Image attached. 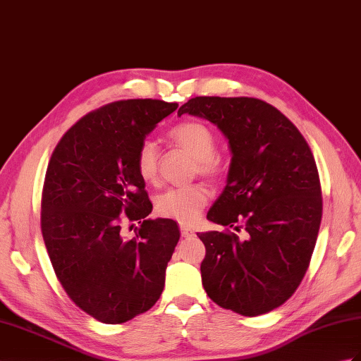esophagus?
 <instances>
[{"mask_svg":"<svg viewBox=\"0 0 361 361\" xmlns=\"http://www.w3.org/2000/svg\"><path fill=\"white\" fill-rule=\"evenodd\" d=\"M180 231H181V235H183V237H186V238H189V237H194V235H195L194 231H192L190 228H188V226H181Z\"/></svg>","mask_w":361,"mask_h":361,"instance_id":"esophagus-1","label":"esophagus"}]
</instances>
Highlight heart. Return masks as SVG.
I'll use <instances>...</instances> for the list:
<instances>
[{
	"label": "heart",
	"instance_id": "1",
	"mask_svg": "<svg viewBox=\"0 0 361 361\" xmlns=\"http://www.w3.org/2000/svg\"><path fill=\"white\" fill-rule=\"evenodd\" d=\"M169 140L175 146L186 150L197 160L195 171L207 178H216L223 173V161L216 155V138L212 129L203 121L189 120L175 126L169 132ZM135 166L140 178L154 184L158 180V146L152 140H145L140 145L135 157ZM209 201V190L201 184L171 188L158 195L155 209L164 219L178 223H194Z\"/></svg>",
	"mask_w": 361,
	"mask_h": 361
}]
</instances>
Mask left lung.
<instances>
[{
	"mask_svg": "<svg viewBox=\"0 0 361 361\" xmlns=\"http://www.w3.org/2000/svg\"><path fill=\"white\" fill-rule=\"evenodd\" d=\"M214 123L229 140L228 183L207 220L228 229L204 243L201 281L214 303L255 317L292 297L322 223L320 177L311 147L279 109L258 98L195 97L178 109Z\"/></svg>",
	"mask_w": 361,
	"mask_h": 361,
	"instance_id": "obj_1",
	"label": "left lung"
}]
</instances>
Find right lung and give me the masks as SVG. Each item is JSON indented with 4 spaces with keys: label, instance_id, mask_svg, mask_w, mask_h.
I'll use <instances>...</instances> for the list:
<instances>
[{
    "label": "right lung",
    "instance_id": "obj_1",
    "mask_svg": "<svg viewBox=\"0 0 361 361\" xmlns=\"http://www.w3.org/2000/svg\"><path fill=\"white\" fill-rule=\"evenodd\" d=\"M177 103L124 99L82 116L58 142L41 198V232L56 279L95 320L120 324L160 298L180 240L169 219L150 220L152 203L135 157L146 135ZM142 223L132 240L121 216Z\"/></svg>",
    "mask_w": 361,
    "mask_h": 361
}]
</instances>
